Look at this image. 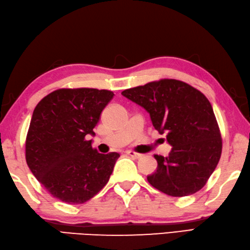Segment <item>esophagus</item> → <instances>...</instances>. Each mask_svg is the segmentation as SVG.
Wrapping results in <instances>:
<instances>
[{
  "label": "esophagus",
  "mask_w": 250,
  "mask_h": 250,
  "mask_svg": "<svg viewBox=\"0 0 250 250\" xmlns=\"http://www.w3.org/2000/svg\"><path fill=\"white\" fill-rule=\"evenodd\" d=\"M126 154H128L129 156H131V157H133V158H140L141 156H142V154H140V153H137V152H134V151H126L125 152Z\"/></svg>",
  "instance_id": "obj_1"
}]
</instances>
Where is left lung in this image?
Listing matches in <instances>:
<instances>
[{
  "instance_id": "1",
  "label": "left lung",
  "mask_w": 250,
  "mask_h": 250,
  "mask_svg": "<svg viewBox=\"0 0 250 250\" xmlns=\"http://www.w3.org/2000/svg\"><path fill=\"white\" fill-rule=\"evenodd\" d=\"M149 113L153 126L171 145L168 156L154 155V188L171 197L199 191L214 171L222 153L219 125L208 98L185 82L161 80L121 93Z\"/></svg>"
}]
</instances>
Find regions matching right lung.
Returning <instances> with one entry per match:
<instances>
[{"label":"right lung","instance_id":"1","mask_svg":"<svg viewBox=\"0 0 250 250\" xmlns=\"http://www.w3.org/2000/svg\"><path fill=\"white\" fill-rule=\"evenodd\" d=\"M113 94L96 88H61L36 106L26 139V162L54 198L69 204L88 201L105 187L119 153L92 147L97 125Z\"/></svg>","mask_w":250,"mask_h":250}]
</instances>
